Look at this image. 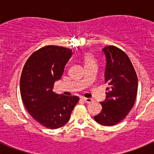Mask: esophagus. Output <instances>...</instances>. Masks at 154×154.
Returning <instances> with one entry per match:
<instances>
[{"mask_svg": "<svg viewBox=\"0 0 154 154\" xmlns=\"http://www.w3.org/2000/svg\"><path fill=\"white\" fill-rule=\"evenodd\" d=\"M82 99L86 103H91L92 102V99L91 98H82Z\"/></svg>", "mask_w": 154, "mask_h": 154, "instance_id": "obj_1", "label": "esophagus"}]
</instances>
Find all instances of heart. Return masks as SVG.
Masks as SVG:
<instances>
[{
  "mask_svg": "<svg viewBox=\"0 0 154 154\" xmlns=\"http://www.w3.org/2000/svg\"><path fill=\"white\" fill-rule=\"evenodd\" d=\"M83 60H84V63H85V65H89V64L96 63V59L94 58V57L92 56V54H89V53H88V54L84 55Z\"/></svg>",
  "mask_w": 154,
  "mask_h": 154,
  "instance_id": "1",
  "label": "heart"
}]
</instances>
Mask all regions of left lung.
I'll use <instances>...</instances> for the list:
<instances>
[{"label": "left lung", "mask_w": 154, "mask_h": 154, "mask_svg": "<svg viewBox=\"0 0 154 154\" xmlns=\"http://www.w3.org/2000/svg\"><path fill=\"white\" fill-rule=\"evenodd\" d=\"M106 56L105 82L108 84L106 97L101 102L102 112L94 119L103 126H113L126 118L137 97V73L126 53L116 46L103 49Z\"/></svg>", "instance_id": "obj_1"}]
</instances>
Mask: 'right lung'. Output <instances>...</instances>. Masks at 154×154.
<instances>
[{"instance_id":"right-lung-1","label":"right lung","mask_w":154,"mask_h":154,"mask_svg":"<svg viewBox=\"0 0 154 154\" xmlns=\"http://www.w3.org/2000/svg\"><path fill=\"white\" fill-rule=\"evenodd\" d=\"M72 55L69 48L45 46L28 58L21 73L20 90L24 106L35 120L51 130L69 122L79 100L78 96H63L52 91Z\"/></svg>"}]
</instances>
